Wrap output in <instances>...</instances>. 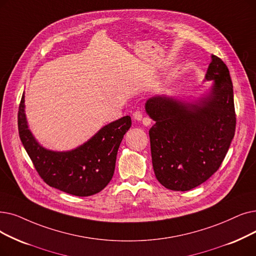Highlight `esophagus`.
Here are the masks:
<instances>
[{"label":"esophagus","mask_w":256,"mask_h":256,"mask_svg":"<svg viewBox=\"0 0 256 256\" xmlns=\"http://www.w3.org/2000/svg\"><path fill=\"white\" fill-rule=\"evenodd\" d=\"M132 118H134L137 121H141L142 118H143L142 117V113L140 112V110H136V112L132 113ZM144 124H146V126L150 124V119H146V121H144Z\"/></svg>","instance_id":"esophagus-1"}]
</instances>
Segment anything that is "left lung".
Returning a JSON list of instances; mask_svg holds the SVG:
<instances>
[{"label":"left lung","instance_id":"8db88e82","mask_svg":"<svg viewBox=\"0 0 256 256\" xmlns=\"http://www.w3.org/2000/svg\"><path fill=\"white\" fill-rule=\"evenodd\" d=\"M205 80L210 90L196 102L157 95L146 102L154 121L150 130L152 168L170 190L201 185L223 162L236 132L233 86L227 66L211 55Z\"/></svg>","mask_w":256,"mask_h":256}]
</instances>
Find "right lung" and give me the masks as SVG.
Here are the masks:
<instances>
[{
	"label": "right lung",
	"mask_w": 256,
	"mask_h": 256,
	"mask_svg": "<svg viewBox=\"0 0 256 256\" xmlns=\"http://www.w3.org/2000/svg\"><path fill=\"white\" fill-rule=\"evenodd\" d=\"M18 126L20 141L42 179L64 192L88 196L102 192L112 180L117 152L132 120L124 116L110 122L72 150H51L42 146L29 130L23 94Z\"/></svg>",
	"instance_id": "add662e5"
}]
</instances>
